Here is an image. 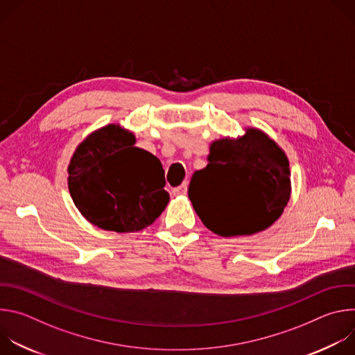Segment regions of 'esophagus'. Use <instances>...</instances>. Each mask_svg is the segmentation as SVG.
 I'll return each instance as SVG.
<instances>
[{
  "mask_svg": "<svg viewBox=\"0 0 355 355\" xmlns=\"http://www.w3.org/2000/svg\"><path fill=\"white\" fill-rule=\"evenodd\" d=\"M188 191V182H182L180 187L174 188V195H185Z\"/></svg>",
  "mask_w": 355,
  "mask_h": 355,
  "instance_id": "esophagus-1",
  "label": "esophagus"
}]
</instances>
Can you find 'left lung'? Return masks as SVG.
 I'll return each mask as SVG.
<instances>
[{"label":"left lung","mask_w":355,"mask_h":355,"mask_svg":"<svg viewBox=\"0 0 355 355\" xmlns=\"http://www.w3.org/2000/svg\"><path fill=\"white\" fill-rule=\"evenodd\" d=\"M208 162L193 173L188 196L209 230L254 234L282 215L291 196L289 162L264 132L248 128L241 137L215 140Z\"/></svg>","instance_id":"obj_1"}]
</instances>
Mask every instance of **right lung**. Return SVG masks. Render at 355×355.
<instances>
[{"mask_svg":"<svg viewBox=\"0 0 355 355\" xmlns=\"http://www.w3.org/2000/svg\"><path fill=\"white\" fill-rule=\"evenodd\" d=\"M135 143L133 133L111 123L80 143L70 160L73 202L88 222L104 230L139 232L170 200L160 160Z\"/></svg>","mask_w":355,"mask_h":355,"instance_id":"obj_1","label":"right lung"}]
</instances>
